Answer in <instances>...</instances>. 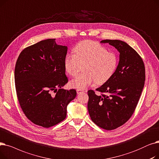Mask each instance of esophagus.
I'll use <instances>...</instances> for the list:
<instances>
[{
    "label": "esophagus",
    "mask_w": 159,
    "mask_h": 159,
    "mask_svg": "<svg viewBox=\"0 0 159 159\" xmlns=\"http://www.w3.org/2000/svg\"><path fill=\"white\" fill-rule=\"evenodd\" d=\"M76 92H77V94H81V93H84V90H82L77 89V90H76Z\"/></svg>",
    "instance_id": "esophagus-1"
}]
</instances>
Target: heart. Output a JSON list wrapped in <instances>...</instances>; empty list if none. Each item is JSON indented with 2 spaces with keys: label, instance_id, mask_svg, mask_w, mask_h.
Instances as JSON below:
<instances>
[{
  "label": "heart",
  "instance_id": "heart-1",
  "mask_svg": "<svg viewBox=\"0 0 159 159\" xmlns=\"http://www.w3.org/2000/svg\"><path fill=\"white\" fill-rule=\"evenodd\" d=\"M74 54H67L64 59L66 72L74 76L84 65V73L77 75L70 81L71 87L84 90L96 81L101 84L107 81L114 74L118 63L115 54L100 43L84 41L78 43L74 49Z\"/></svg>",
  "mask_w": 159,
  "mask_h": 159
}]
</instances>
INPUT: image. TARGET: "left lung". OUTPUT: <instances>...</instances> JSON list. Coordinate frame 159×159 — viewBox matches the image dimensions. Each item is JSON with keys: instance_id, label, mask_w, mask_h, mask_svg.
Segmentation results:
<instances>
[{"instance_id": "left-lung-1", "label": "left lung", "mask_w": 159, "mask_h": 159, "mask_svg": "<svg viewBox=\"0 0 159 159\" xmlns=\"http://www.w3.org/2000/svg\"><path fill=\"white\" fill-rule=\"evenodd\" d=\"M100 43H109L118 51L119 62L112 76L96 89L105 94L99 96L89 90L87 108L97 125L112 130L133 114L144 86L145 66L138 53L125 42L106 39Z\"/></svg>"}]
</instances>
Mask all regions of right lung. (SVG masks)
<instances>
[{
  "label": "right lung",
  "mask_w": 159,
  "mask_h": 159,
  "mask_svg": "<svg viewBox=\"0 0 159 159\" xmlns=\"http://www.w3.org/2000/svg\"><path fill=\"white\" fill-rule=\"evenodd\" d=\"M67 47L56 39L41 41L22 50L17 60L14 78L20 107L34 124L50 127L63 121L74 89L62 87L68 82L64 59ZM54 91L57 94L52 95Z\"/></svg>",
  "instance_id": "add662e5"
}]
</instances>
